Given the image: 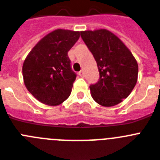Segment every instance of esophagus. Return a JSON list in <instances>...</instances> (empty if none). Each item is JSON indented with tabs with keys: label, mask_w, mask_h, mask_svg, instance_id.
<instances>
[{
	"label": "esophagus",
	"mask_w": 160,
	"mask_h": 160,
	"mask_svg": "<svg viewBox=\"0 0 160 160\" xmlns=\"http://www.w3.org/2000/svg\"><path fill=\"white\" fill-rule=\"evenodd\" d=\"M79 76L83 77V76H84V72H83V71H80V72H79Z\"/></svg>",
	"instance_id": "1"
}]
</instances>
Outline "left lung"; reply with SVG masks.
Masks as SVG:
<instances>
[{
    "mask_svg": "<svg viewBox=\"0 0 160 160\" xmlns=\"http://www.w3.org/2000/svg\"><path fill=\"white\" fill-rule=\"evenodd\" d=\"M80 36L92 53L100 78L89 88L99 105L113 107L131 93L138 81V65L120 39L107 29L83 31Z\"/></svg>",
    "mask_w": 160,
    "mask_h": 160,
    "instance_id": "8db88e82",
    "label": "left lung"
}]
</instances>
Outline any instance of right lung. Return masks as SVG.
Here are the masks:
<instances>
[{
	"mask_svg": "<svg viewBox=\"0 0 160 160\" xmlns=\"http://www.w3.org/2000/svg\"><path fill=\"white\" fill-rule=\"evenodd\" d=\"M79 38L80 32L57 29L28 53L22 65L24 84L39 102L58 106L68 98L76 75L68 52Z\"/></svg>",
	"mask_w": 160,
	"mask_h": 160,
	"instance_id": "obj_1",
	"label": "right lung"
}]
</instances>
